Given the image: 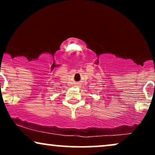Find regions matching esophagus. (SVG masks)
I'll return each mask as SVG.
<instances>
[{
    "label": "esophagus",
    "instance_id": "1",
    "mask_svg": "<svg viewBox=\"0 0 155 155\" xmlns=\"http://www.w3.org/2000/svg\"><path fill=\"white\" fill-rule=\"evenodd\" d=\"M76 84H79V83H76Z\"/></svg>",
    "mask_w": 155,
    "mask_h": 155
}]
</instances>
